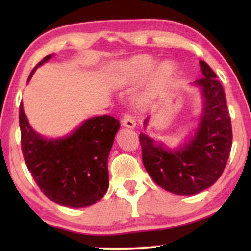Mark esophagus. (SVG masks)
<instances>
[{"instance_id":"esophagus-1","label":"esophagus","mask_w":251,"mask_h":251,"mask_svg":"<svg viewBox=\"0 0 251 251\" xmlns=\"http://www.w3.org/2000/svg\"><path fill=\"white\" fill-rule=\"evenodd\" d=\"M122 125L126 126V128L133 129L136 126V122H135V120H133L131 115L128 114V113H126V114L123 115V118H122Z\"/></svg>"}]
</instances>
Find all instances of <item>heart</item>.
Here are the masks:
<instances>
[{
	"instance_id": "obj_1",
	"label": "heart",
	"mask_w": 251,
	"mask_h": 251,
	"mask_svg": "<svg viewBox=\"0 0 251 251\" xmlns=\"http://www.w3.org/2000/svg\"><path fill=\"white\" fill-rule=\"evenodd\" d=\"M155 66V59L150 54H138L116 68L119 81L122 84L136 83L146 77ZM152 72L154 85H164L173 80L176 74V68L169 61H163L157 65Z\"/></svg>"
}]
</instances>
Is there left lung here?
I'll return each mask as SVG.
<instances>
[{"mask_svg": "<svg viewBox=\"0 0 251 251\" xmlns=\"http://www.w3.org/2000/svg\"><path fill=\"white\" fill-rule=\"evenodd\" d=\"M203 76L194 82L204 99L199 128L179 150L140 133L144 167L155 183L178 195H192L210 187L224 171L232 146V125L225 92L215 72L200 60ZM147 118L144 126L149 123Z\"/></svg>", "mask_w": 251, "mask_h": 251, "instance_id": "8db88e82", "label": "left lung"}]
</instances>
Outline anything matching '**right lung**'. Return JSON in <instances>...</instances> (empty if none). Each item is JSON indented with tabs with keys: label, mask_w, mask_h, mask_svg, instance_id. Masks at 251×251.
<instances>
[{
	"label": "right lung",
	"mask_w": 251,
	"mask_h": 251,
	"mask_svg": "<svg viewBox=\"0 0 251 251\" xmlns=\"http://www.w3.org/2000/svg\"><path fill=\"white\" fill-rule=\"evenodd\" d=\"M52 57H44L35 70ZM22 151L35 183L54 203L83 208L104 197L108 188L107 160L120 122L109 115L95 116L70 136L44 139L29 126L19 107Z\"/></svg>",
	"instance_id": "add662e5"
}]
</instances>
